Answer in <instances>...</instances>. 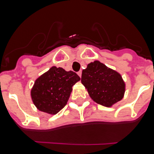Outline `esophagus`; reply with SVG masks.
Wrapping results in <instances>:
<instances>
[{
    "instance_id": "34e87169",
    "label": "esophagus",
    "mask_w": 154,
    "mask_h": 154,
    "mask_svg": "<svg viewBox=\"0 0 154 154\" xmlns=\"http://www.w3.org/2000/svg\"><path fill=\"white\" fill-rule=\"evenodd\" d=\"M78 75H79V77L81 78V76H82V71H79V72H78Z\"/></svg>"
}]
</instances>
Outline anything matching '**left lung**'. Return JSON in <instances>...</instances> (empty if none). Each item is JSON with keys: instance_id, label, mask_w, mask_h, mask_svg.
I'll return each mask as SVG.
<instances>
[{"instance_id": "left-lung-1", "label": "left lung", "mask_w": 154, "mask_h": 154, "mask_svg": "<svg viewBox=\"0 0 154 154\" xmlns=\"http://www.w3.org/2000/svg\"><path fill=\"white\" fill-rule=\"evenodd\" d=\"M81 82L89 96L104 106H112L124 95L125 83L120 74L99 61L91 62L82 70Z\"/></svg>"}]
</instances>
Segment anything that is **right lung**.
<instances>
[{"instance_id":"obj_1","label":"right lung","mask_w":154,"mask_h":154,"mask_svg":"<svg viewBox=\"0 0 154 154\" xmlns=\"http://www.w3.org/2000/svg\"><path fill=\"white\" fill-rule=\"evenodd\" d=\"M79 80L72 71L53 66L35 81L31 92L32 101L42 112L56 114L65 107L72 86Z\"/></svg>"}]
</instances>
